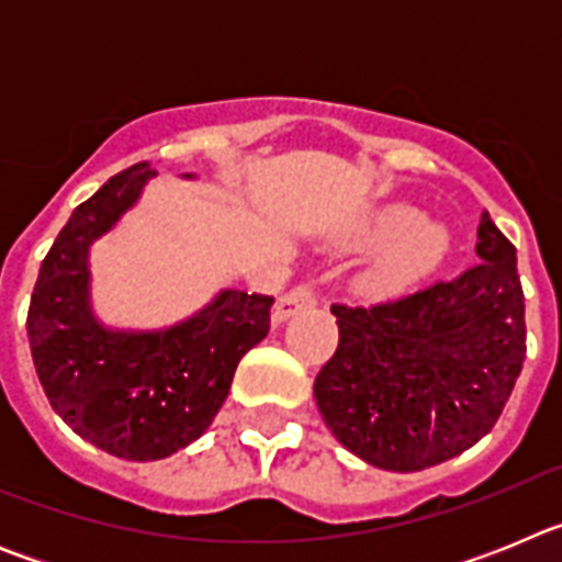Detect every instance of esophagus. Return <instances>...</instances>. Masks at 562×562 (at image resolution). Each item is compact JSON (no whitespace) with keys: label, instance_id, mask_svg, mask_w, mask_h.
<instances>
[{"label":"esophagus","instance_id":"esophagus-1","mask_svg":"<svg viewBox=\"0 0 562 562\" xmlns=\"http://www.w3.org/2000/svg\"><path fill=\"white\" fill-rule=\"evenodd\" d=\"M310 306H315V290L306 284L292 286L290 292H284V295L276 301L272 317H276V321H286V317L297 315L301 310H310Z\"/></svg>","mask_w":562,"mask_h":562}]
</instances>
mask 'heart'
Segmentation results:
<instances>
[{
  "label": "heart",
  "mask_w": 562,
  "mask_h": 562,
  "mask_svg": "<svg viewBox=\"0 0 562 562\" xmlns=\"http://www.w3.org/2000/svg\"><path fill=\"white\" fill-rule=\"evenodd\" d=\"M360 245L391 247L362 276V290L371 295H394L428 276L450 250V233L428 225L425 213L414 205H389L360 231Z\"/></svg>",
  "instance_id": "b5f03b06"
}]
</instances>
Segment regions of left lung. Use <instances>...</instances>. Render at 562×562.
I'll use <instances>...</instances> for the list:
<instances>
[{
    "label": "left lung",
    "mask_w": 562,
    "mask_h": 562,
    "mask_svg": "<svg viewBox=\"0 0 562 562\" xmlns=\"http://www.w3.org/2000/svg\"><path fill=\"white\" fill-rule=\"evenodd\" d=\"M479 261L453 281L374 306L335 304L337 351L317 411L362 461L416 473L470 450L498 422L526 360L513 241L481 213Z\"/></svg>",
    "instance_id": "left-lung-1"
}]
</instances>
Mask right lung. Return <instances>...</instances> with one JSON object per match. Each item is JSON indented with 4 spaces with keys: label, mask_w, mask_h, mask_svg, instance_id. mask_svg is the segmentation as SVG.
Returning <instances> with one entry per match:
<instances>
[{
    "label": "right lung",
    "mask_w": 562,
    "mask_h": 562,
    "mask_svg": "<svg viewBox=\"0 0 562 562\" xmlns=\"http://www.w3.org/2000/svg\"><path fill=\"white\" fill-rule=\"evenodd\" d=\"M148 162L114 173L72 211L44 256L27 312L33 366L49 405L95 448L157 461L200 439L238 360L270 331V295L222 290L180 324L109 329L89 301V247L140 200ZM191 180L193 173H182Z\"/></svg>",
    "instance_id": "right-lung-1"
}]
</instances>
